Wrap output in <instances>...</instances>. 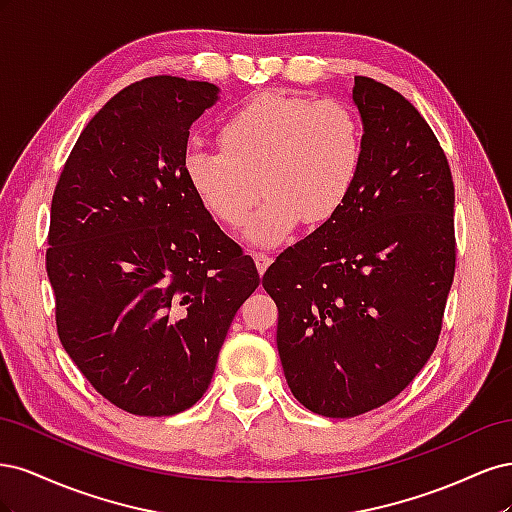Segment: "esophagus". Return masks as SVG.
Listing matches in <instances>:
<instances>
[{"mask_svg":"<svg viewBox=\"0 0 512 512\" xmlns=\"http://www.w3.org/2000/svg\"><path fill=\"white\" fill-rule=\"evenodd\" d=\"M271 256L267 254V252H254V262H256V269H258V273L262 275L267 271V267L271 265Z\"/></svg>","mask_w":512,"mask_h":512,"instance_id":"obj_1","label":"esophagus"}]
</instances>
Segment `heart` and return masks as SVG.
<instances>
[{
  "label": "heart",
  "mask_w": 512,
  "mask_h": 512,
  "mask_svg": "<svg viewBox=\"0 0 512 512\" xmlns=\"http://www.w3.org/2000/svg\"><path fill=\"white\" fill-rule=\"evenodd\" d=\"M220 151L190 149L183 173L215 220L245 226L254 245L284 241L303 220L329 222L344 207L363 162L359 117L342 100L265 91L245 100L218 130Z\"/></svg>",
  "instance_id": "b5f03b06"
}]
</instances>
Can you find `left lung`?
Wrapping results in <instances>:
<instances>
[{
    "label": "left lung",
    "instance_id": "obj_1",
    "mask_svg": "<svg viewBox=\"0 0 512 512\" xmlns=\"http://www.w3.org/2000/svg\"><path fill=\"white\" fill-rule=\"evenodd\" d=\"M363 162L329 222L275 258L277 350L292 395L316 414L384 406L436 350L455 277V185L421 113L354 76Z\"/></svg>",
    "mask_w": 512,
    "mask_h": 512
}]
</instances>
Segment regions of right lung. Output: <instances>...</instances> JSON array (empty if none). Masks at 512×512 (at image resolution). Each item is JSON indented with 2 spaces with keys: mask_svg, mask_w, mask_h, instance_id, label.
Returning a JSON list of instances; mask_svg holds the SVG:
<instances>
[{
  "mask_svg": "<svg viewBox=\"0 0 512 512\" xmlns=\"http://www.w3.org/2000/svg\"><path fill=\"white\" fill-rule=\"evenodd\" d=\"M218 91L164 74L121 89L87 123L55 185L46 273L59 342L130 414L192 408L260 284L183 173L190 126Z\"/></svg>",
  "mask_w": 512,
  "mask_h": 512,
  "instance_id": "obj_1",
  "label": "right lung"
}]
</instances>
